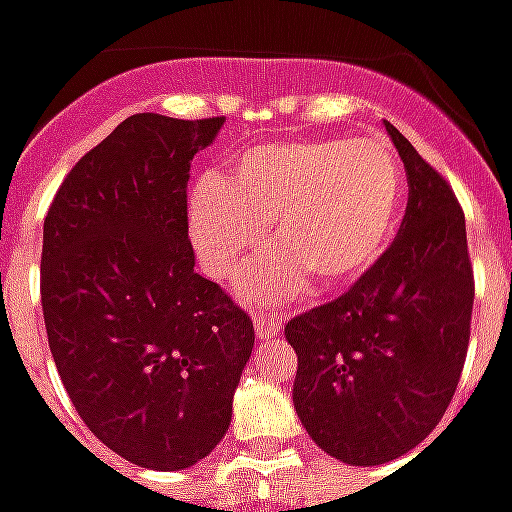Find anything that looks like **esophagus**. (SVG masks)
<instances>
[{"label": "esophagus", "mask_w": 512, "mask_h": 512, "mask_svg": "<svg viewBox=\"0 0 512 512\" xmlns=\"http://www.w3.org/2000/svg\"><path fill=\"white\" fill-rule=\"evenodd\" d=\"M279 332H282V321H277V318H268V315L255 318L257 340H268V337H274V334Z\"/></svg>", "instance_id": "esophagus-1"}]
</instances>
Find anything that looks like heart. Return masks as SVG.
Wrapping results in <instances>:
<instances>
[{"mask_svg":"<svg viewBox=\"0 0 512 512\" xmlns=\"http://www.w3.org/2000/svg\"><path fill=\"white\" fill-rule=\"evenodd\" d=\"M406 175L378 139H282L246 147L219 180L189 197V235L205 274L233 277L266 241L279 244L238 277V296L274 307L304 296L312 277L343 290L378 266L403 211Z\"/></svg>","mask_w":512,"mask_h":512,"instance_id":"1","label":"heart"}]
</instances>
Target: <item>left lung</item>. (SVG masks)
<instances>
[{
  "mask_svg": "<svg viewBox=\"0 0 512 512\" xmlns=\"http://www.w3.org/2000/svg\"><path fill=\"white\" fill-rule=\"evenodd\" d=\"M408 205L395 244L345 296L285 326L299 356L293 408L351 466L414 450L439 425L469 348L474 282L455 194L392 123Z\"/></svg>",
  "mask_w": 512,
  "mask_h": 512,
  "instance_id": "obj_1",
  "label": "left lung"
}]
</instances>
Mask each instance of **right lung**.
Here are the masks:
<instances>
[{
	"label": "right lung",
	"instance_id": "1",
	"mask_svg": "<svg viewBox=\"0 0 512 512\" xmlns=\"http://www.w3.org/2000/svg\"><path fill=\"white\" fill-rule=\"evenodd\" d=\"M222 126L128 117L79 158L43 222L40 301L65 392L109 450L156 472L222 441L255 348L189 241L191 158Z\"/></svg>",
	"mask_w": 512,
	"mask_h": 512
}]
</instances>
